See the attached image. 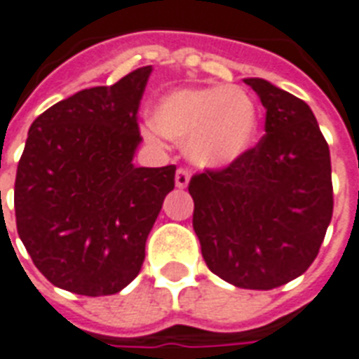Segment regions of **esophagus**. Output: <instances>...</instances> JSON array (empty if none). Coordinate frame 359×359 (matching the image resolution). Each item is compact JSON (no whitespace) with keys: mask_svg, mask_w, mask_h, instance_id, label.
Returning <instances> with one entry per match:
<instances>
[{"mask_svg":"<svg viewBox=\"0 0 359 359\" xmlns=\"http://www.w3.org/2000/svg\"><path fill=\"white\" fill-rule=\"evenodd\" d=\"M188 180H190V171L180 167L179 171H177V175H175V184H177V188H187Z\"/></svg>","mask_w":359,"mask_h":359,"instance_id":"obj_1","label":"esophagus"}]
</instances>
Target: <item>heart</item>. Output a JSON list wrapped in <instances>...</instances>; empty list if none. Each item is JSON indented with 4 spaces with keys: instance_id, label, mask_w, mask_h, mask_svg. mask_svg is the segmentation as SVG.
I'll list each match as a JSON object with an SVG mask.
<instances>
[{
    "instance_id": "1",
    "label": "heart",
    "mask_w": 359,
    "mask_h": 359,
    "mask_svg": "<svg viewBox=\"0 0 359 359\" xmlns=\"http://www.w3.org/2000/svg\"><path fill=\"white\" fill-rule=\"evenodd\" d=\"M151 122L167 140L187 144L188 157L196 165L222 169L241 159L255 144L258 110L241 87H198L161 99Z\"/></svg>"
}]
</instances>
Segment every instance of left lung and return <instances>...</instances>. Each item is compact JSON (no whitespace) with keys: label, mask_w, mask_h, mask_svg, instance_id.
<instances>
[{"label":"left lung","mask_w":359,"mask_h":359,"mask_svg":"<svg viewBox=\"0 0 359 359\" xmlns=\"http://www.w3.org/2000/svg\"><path fill=\"white\" fill-rule=\"evenodd\" d=\"M245 83L266 109V136L231 165L190 179L192 227L215 276L272 290L319 255L334 205L330 151L307 102L264 79Z\"/></svg>","instance_id":"1"}]
</instances>
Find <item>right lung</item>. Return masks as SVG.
<instances>
[{
	"label": "right lung",
	"mask_w": 359,
	"mask_h": 359,
	"mask_svg": "<svg viewBox=\"0 0 359 359\" xmlns=\"http://www.w3.org/2000/svg\"><path fill=\"white\" fill-rule=\"evenodd\" d=\"M151 66L56 102L32 122L15 177L17 233L62 290L112 295L142 270L175 165L134 167Z\"/></svg>",
	"instance_id": "right-lung-1"
}]
</instances>
